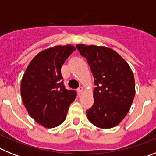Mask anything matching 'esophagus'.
Instances as JSON below:
<instances>
[{"label":"esophagus","instance_id":"1","mask_svg":"<svg viewBox=\"0 0 156 156\" xmlns=\"http://www.w3.org/2000/svg\"><path fill=\"white\" fill-rule=\"evenodd\" d=\"M77 91H78L79 94H81L83 93V87H80L77 89Z\"/></svg>","mask_w":156,"mask_h":156}]
</instances>
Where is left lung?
Wrapping results in <instances>:
<instances>
[{"label":"left lung","mask_w":156,"mask_h":156,"mask_svg":"<svg viewBox=\"0 0 156 156\" xmlns=\"http://www.w3.org/2000/svg\"><path fill=\"white\" fill-rule=\"evenodd\" d=\"M94 78V102L86 111L88 120L101 129L117 126L128 113L135 95V81L128 63L111 48L77 44Z\"/></svg>","instance_id":"obj_1"}]
</instances>
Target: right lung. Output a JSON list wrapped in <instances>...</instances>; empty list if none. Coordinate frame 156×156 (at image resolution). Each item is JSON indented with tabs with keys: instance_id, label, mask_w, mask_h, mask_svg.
I'll return each instance as SVG.
<instances>
[{
	"instance_id": "1",
	"label": "right lung",
	"mask_w": 156,
	"mask_h": 156,
	"mask_svg": "<svg viewBox=\"0 0 156 156\" xmlns=\"http://www.w3.org/2000/svg\"><path fill=\"white\" fill-rule=\"evenodd\" d=\"M76 48L58 45L38 53L27 66L21 81V95L29 115L45 128L65 121L76 92L63 84L61 68Z\"/></svg>"
}]
</instances>
